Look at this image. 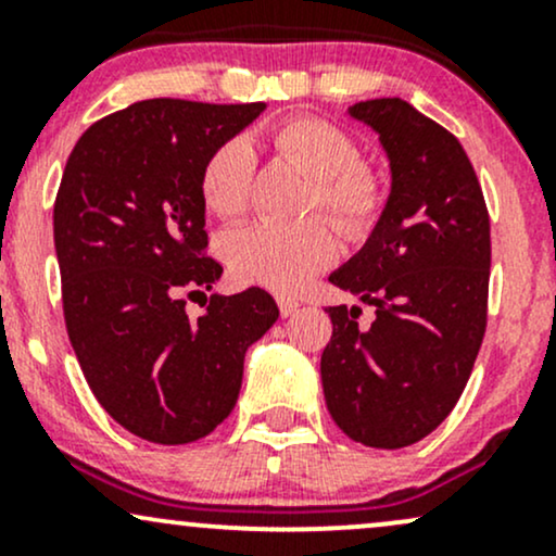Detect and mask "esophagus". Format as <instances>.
Segmentation results:
<instances>
[{
    "mask_svg": "<svg viewBox=\"0 0 556 556\" xmlns=\"http://www.w3.org/2000/svg\"><path fill=\"white\" fill-rule=\"evenodd\" d=\"M277 305H279V314H282L285 318H287V316H292V314H295V311L300 308V305L295 303V300H290V298H279V300H277Z\"/></svg>",
    "mask_w": 556,
    "mask_h": 556,
    "instance_id": "1",
    "label": "esophagus"
}]
</instances>
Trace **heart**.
I'll return each instance as SVG.
<instances>
[{"instance_id": "heart-1", "label": "heart", "mask_w": 556, "mask_h": 556, "mask_svg": "<svg viewBox=\"0 0 556 556\" xmlns=\"http://www.w3.org/2000/svg\"><path fill=\"white\" fill-rule=\"evenodd\" d=\"M266 146L271 154L314 177L311 212L321 208L350 238H363L379 225L387 206V180L374 164L363 162L355 138L340 125L300 114L274 125L266 132ZM251 193L253 151L242 138H229L203 162V203L222 219H232L251 206ZM222 256L242 282L290 295L334 264L340 242L324 219L300 225L253 222L227 235Z\"/></svg>"}]
</instances>
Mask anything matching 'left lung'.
Returning a JSON list of instances; mask_svg holds the SVG:
<instances>
[{
    "label": "left lung",
    "mask_w": 556,
    "mask_h": 556,
    "mask_svg": "<svg viewBox=\"0 0 556 556\" xmlns=\"http://www.w3.org/2000/svg\"><path fill=\"white\" fill-rule=\"evenodd\" d=\"M350 114L379 132L392 193L358 256L329 282L374 305H329L321 384L334 424L355 442L400 450L420 442L460 400L489 311L491 229L460 140L402 99H371Z\"/></svg>",
    "instance_id": "obj_1"
}]
</instances>
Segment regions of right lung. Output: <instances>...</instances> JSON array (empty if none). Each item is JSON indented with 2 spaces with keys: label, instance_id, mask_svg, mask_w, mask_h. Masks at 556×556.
I'll return each instance as SVG.
<instances>
[{
  "label": "right lung",
  "instance_id": "add662e5",
  "mask_svg": "<svg viewBox=\"0 0 556 556\" xmlns=\"http://www.w3.org/2000/svg\"><path fill=\"white\" fill-rule=\"evenodd\" d=\"M264 110L138 101L88 127L67 159L54 201L65 327L93 397L146 442L212 433L238 402L245 350L279 318L261 287L185 314L222 277L206 256L203 162Z\"/></svg>",
  "mask_w": 556,
  "mask_h": 556
}]
</instances>
